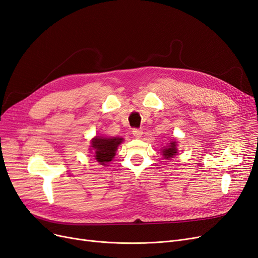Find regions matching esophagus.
<instances>
[{
    "instance_id": "obj_1",
    "label": "esophagus",
    "mask_w": 258,
    "mask_h": 258,
    "mask_svg": "<svg viewBox=\"0 0 258 258\" xmlns=\"http://www.w3.org/2000/svg\"><path fill=\"white\" fill-rule=\"evenodd\" d=\"M132 134H134V136L137 139H140V138L142 137V135H143V131L141 129H134V130H132Z\"/></svg>"
}]
</instances>
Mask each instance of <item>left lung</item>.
Listing matches in <instances>:
<instances>
[{"mask_svg":"<svg viewBox=\"0 0 258 258\" xmlns=\"http://www.w3.org/2000/svg\"><path fill=\"white\" fill-rule=\"evenodd\" d=\"M176 142L175 141H171L169 143L168 146H165L163 148H161V154L163 156V158L165 159H170V158H173L174 156L177 153V148H176Z\"/></svg>","mask_w":258,"mask_h":258,"instance_id":"1","label":"left lung"}]
</instances>
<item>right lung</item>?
<instances>
[{
	"instance_id": "1",
	"label": "right lung",
	"mask_w": 258,
	"mask_h": 258,
	"mask_svg": "<svg viewBox=\"0 0 258 258\" xmlns=\"http://www.w3.org/2000/svg\"><path fill=\"white\" fill-rule=\"evenodd\" d=\"M123 141L122 138H103L95 137L91 140V148L95 151L93 157L102 166H107L108 162L112 161L116 155L117 147Z\"/></svg>"
}]
</instances>
